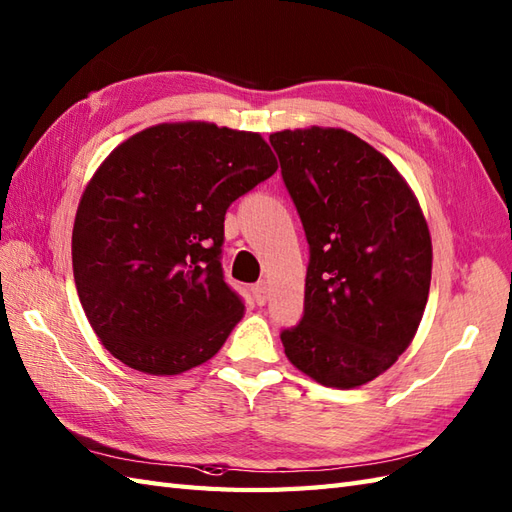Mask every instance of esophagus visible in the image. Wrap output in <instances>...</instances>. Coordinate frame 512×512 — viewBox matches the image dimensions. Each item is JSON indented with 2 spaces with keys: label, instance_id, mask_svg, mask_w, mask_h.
<instances>
[{
  "label": "esophagus",
  "instance_id": "esophagus-1",
  "mask_svg": "<svg viewBox=\"0 0 512 512\" xmlns=\"http://www.w3.org/2000/svg\"><path fill=\"white\" fill-rule=\"evenodd\" d=\"M253 299L257 305H266L268 301V285L266 281H259L253 285Z\"/></svg>",
  "mask_w": 512,
  "mask_h": 512
}]
</instances>
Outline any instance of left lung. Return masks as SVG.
I'll return each instance as SVG.
<instances>
[{
    "mask_svg": "<svg viewBox=\"0 0 512 512\" xmlns=\"http://www.w3.org/2000/svg\"><path fill=\"white\" fill-rule=\"evenodd\" d=\"M270 144L310 244L305 312L281 331L285 355L323 386H364L410 347L425 312L432 237L419 200L349 130H279Z\"/></svg>",
    "mask_w": 512,
    "mask_h": 512,
    "instance_id": "obj_1",
    "label": "left lung"
}]
</instances>
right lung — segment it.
<instances>
[{
	"label": "right lung",
	"instance_id": "obj_1",
	"mask_svg": "<svg viewBox=\"0 0 512 512\" xmlns=\"http://www.w3.org/2000/svg\"><path fill=\"white\" fill-rule=\"evenodd\" d=\"M277 168L259 133L209 122L150 126L102 161L80 198L71 261L113 358L178 375L220 351L244 316L222 275L224 213Z\"/></svg>",
	"mask_w": 512,
	"mask_h": 512
}]
</instances>
